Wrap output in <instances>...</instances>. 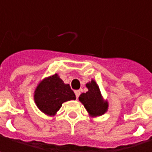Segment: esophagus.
<instances>
[{
    "mask_svg": "<svg viewBox=\"0 0 152 152\" xmlns=\"http://www.w3.org/2000/svg\"><path fill=\"white\" fill-rule=\"evenodd\" d=\"M74 93H75L76 98H79V95H80V91H74Z\"/></svg>",
    "mask_w": 152,
    "mask_h": 152,
    "instance_id": "1",
    "label": "esophagus"
}]
</instances>
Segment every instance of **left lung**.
I'll list each match as a JSON object with an SVG mask.
<instances>
[{"label":"left lung","mask_w":152,"mask_h":152,"mask_svg":"<svg viewBox=\"0 0 152 152\" xmlns=\"http://www.w3.org/2000/svg\"><path fill=\"white\" fill-rule=\"evenodd\" d=\"M86 87L88 88V91L86 93H82L79 96V102L85 106V109L91 116H102L107 111V101L103 100L99 86L95 80L92 79L91 82L87 83Z\"/></svg>","instance_id":"obj_1"}]
</instances>
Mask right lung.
I'll use <instances>...</instances> for the list:
<instances>
[{
    "mask_svg": "<svg viewBox=\"0 0 152 152\" xmlns=\"http://www.w3.org/2000/svg\"><path fill=\"white\" fill-rule=\"evenodd\" d=\"M34 99L42 113L54 116L63 102L75 100L76 96L70 85L64 84L56 73L40 81L34 91Z\"/></svg>",
    "mask_w": 152,
    "mask_h": 152,
    "instance_id": "1",
    "label": "right lung"
}]
</instances>
